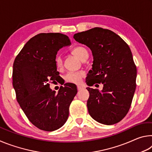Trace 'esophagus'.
Segmentation results:
<instances>
[{
  "label": "esophagus",
  "instance_id": "esophagus-1",
  "mask_svg": "<svg viewBox=\"0 0 152 152\" xmlns=\"http://www.w3.org/2000/svg\"><path fill=\"white\" fill-rule=\"evenodd\" d=\"M77 89H78V91H81L82 89H83V87L81 86H77Z\"/></svg>",
  "mask_w": 152,
  "mask_h": 152
}]
</instances>
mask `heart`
<instances>
[{"instance_id": "obj_1", "label": "heart", "mask_w": 152, "mask_h": 152, "mask_svg": "<svg viewBox=\"0 0 152 152\" xmlns=\"http://www.w3.org/2000/svg\"><path fill=\"white\" fill-rule=\"evenodd\" d=\"M72 53L80 60H83L84 58L88 56V53H87L86 49L83 47H80V46L74 48L72 50ZM55 63L58 68H61L63 66L62 60H61L60 56H57L56 58ZM84 76H85V73L82 70L76 72H68L64 76V80H65L66 82H69V83L79 84L80 83L82 79L84 78Z\"/></svg>"}]
</instances>
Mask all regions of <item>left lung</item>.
Segmentation results:
<instances>
[{"label": "left lung", "instance_id": "left-lung-1", "mask_svg": "<svg viewBox=\"0 0 152 152\" xmlns=\"http://www.w3.org/2000/svg\"><path fill=\"white\" fill-rule=\"evenodd\" d=\"M74 38L88 46L93 55L86 84H103L101 91L87 88L90 115L102 124L119 123L129 112L136 88L137 68L132 51L117 34L101 27L76 33Z\"/></svg>", "mask_w": 152, "mask_h": 152}]
</instances>
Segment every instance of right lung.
Returning a JSON list of instances; mask_svg holds the SVG:
<instances>
[{"label":"right lung","instance_id":"add662e5","mask_svg":"<svg viewBox=\"0 0 152 152\" xmlns=\"http://www.w3.org/2000/svg\"><path fill=\"white\" fill-rule=\"evenodd\" d=\"M70 44L68 36L61 33H39L15 59L12 85L17 102L29 121L41 130L53 132L62 127L77 93L72 83L60 86L58 93L50 88L60 76L55 63L58 51Z\"/></svg>","mask_w":152,"mask_h":152}]
</instances>
